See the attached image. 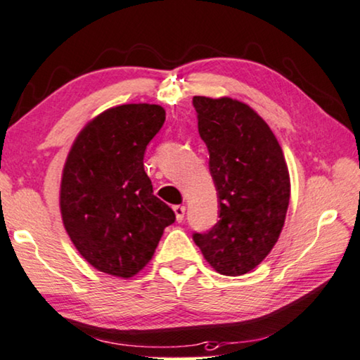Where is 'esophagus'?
Wrapping results in <instances>:
<instances>
[{
	"instance_id": "34e87169",
	"label": "esophagus",
	"mask_w": 360,
	"mask_h": 360,
	"mask_svg": "<svg viewBox=\"0 0 360 360\" xmlns=\"http://www.w3.org/2000/svg\"><path fill=\"white\" fill-rule=\"evenodd\" d=\"M173 210L176 213V219L181 223L182 219H184V214H186V207L184 205H174Z\"/></svg>"
}]
</instances>
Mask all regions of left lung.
Instances as JSON below:
<instances>
[{"label": "left lung", "instance_id": "1", "mask_svg": "<svg viewBox=\"0 0 360 360\" xmlns=\"http://www.w3.org/2000/svg\"><path fill=\"white\" fill-rule=\"evenodd\" d=\"M192 105L219 202L217 224L192 238L218 273L245 275L270 254L286 218L291 182L283 150L243 101L194 96Z\"/></svg>", "mask_w": 360, "mask_h": 360}]
</instances>
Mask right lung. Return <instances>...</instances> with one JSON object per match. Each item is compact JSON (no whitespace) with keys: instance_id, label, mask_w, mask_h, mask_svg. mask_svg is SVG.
Listing matches in <instances>:
<instances>
[{"instance_id":"1","label":"right lung","mask_w":360,"mask_h":360,"mask_svg":"<svg viewBox=\"0 0 360 360\" xmlns=\"http://www.w3.org/2000/svg\"><path fill=\"white\" fill-rule=\"evenodd\" d=\"M165 116L162 106L148 103L106 110L80 131L64 163V228L79 254L108 275H137L176 219L153 195L143 169L146 148Z\"/></svg>"}]
</instances>
